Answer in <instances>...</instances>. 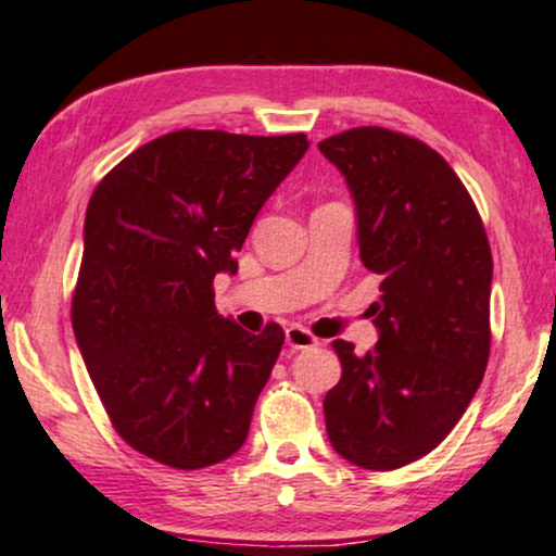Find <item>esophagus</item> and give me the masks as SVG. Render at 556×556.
Wrapping results in <instances>:
<instances>
[{
	"label": "esophagus",
	"instance_id": "1",
	"mask_svg": "<svg viewBox=\"0 0 556 556\" xmlns=\"http://www.w3.org/2000/svg\"><path fill=\"white\" fill-rule=\"evenodd\" d=\"M286 343H289L293 351L315 349V345H319L317 338L312 336V332L306 330V328H299V325H291V328L286 330Z\"/></svg>",
	"mask_w": 556,
	"mask_h": 556
}]
</instances>
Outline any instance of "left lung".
Masks as SVG:
<instances>
[{
  "mask_svg": "<svg viewBox=\"0 0 556 556\" xmlns=\"http://www.w3.org/2000/svg\"><path fill=\"white\" fill-rule=\"evenodd\" d=\"M319 150L354 194L362 263L382 276L375 351L332 341L343 377L325 427L349 463L393 471L432 453L484 380L492 250L468 189L427 142L354 127Z\"/></svg>",
  "mask_w": 556,
  "mask_h": 556,
  "instance_id": "8db88e82",
  "label": "left lung"
}]
</instances>
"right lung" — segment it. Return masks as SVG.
<instances>
[{
    "mask_svg": "<svg viewBox=\"0 0 556 556\" xmlns=\"http://www.w3.org/2000/svg\"><path fill=\"white\" fill-rule=\"evenodd\" d=\"M306 148L304 132L179 129L129 153L90 194L72 330L137 453L198 471L244 445L286 336L220 317L213 278L237 273L233 252Z\"/></svg>",
    "mask_w": 556,
    "mask_h": 556,
    "instance_id": "right-lung-1",
    "label": "right lung"
}]
</instances>
